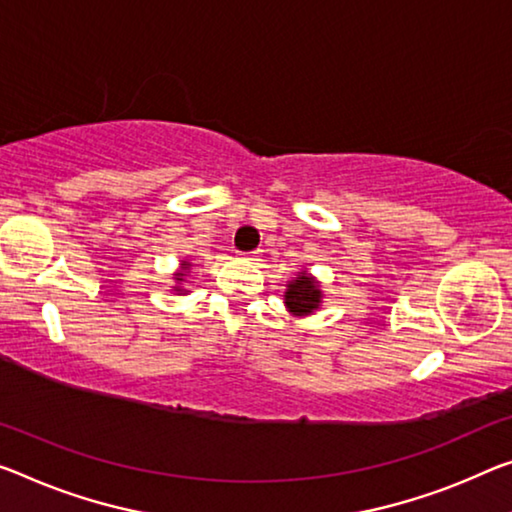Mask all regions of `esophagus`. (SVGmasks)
<instances>
[{
  "label": "esophagus",
  "instance_id": "1",
  "mask_svg": "<svg viewBox=\"0 0 512 512\" xmlns=\"http://www.w3.org/2000/svg\"><path fill=\"white\" fill-rule=\"evenodd\" d=\"M245 261H258V256H261V251H249V254H240Z\"/></svg>",
  "mask_w": 512,
  "mask_h": 512
}]
</instances>
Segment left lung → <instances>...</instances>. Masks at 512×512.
I'll use <instances>...</instances> for the list:
<instances>
[{
    "instance_id": "obj_1",
    "label": "left lung",
    "mask_w": 512,
    "mask_h": 512,
    "mask_svg": "<svg viewBox=\"0 0 512 512\" xmlns=\"http://www.w3.org/2000/svg\"><path fill=\"white\" fill-rule=\"evenodd\" d=\"M322 302L320 283L311 277L309 272L302 270L293 281H288L286 295H283V304L293 316H309V313L318 311Z\"/></svg>"
}]
</instances>
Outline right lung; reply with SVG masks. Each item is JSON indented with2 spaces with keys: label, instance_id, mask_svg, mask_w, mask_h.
Segmentation results:
<instances>
[{
  "label": "right lung",
  "instance_id": "obj_1",
  "mask_svg": "<svg viewBox=\"0 0 512 512\" xmlns=\"http://www.w3.org/2000/svg\"><path fill=\"white\" fill-rule=\"evenodd\" d=\"M180 265H183L185 270H187V267H190V263H187V261H183ZM183 279H185V272H178V274H176V281H178V283H183ZM174 290H176L178 295H185V293H187V290H185L183 286H174Z\"/></svg>",
  "mask_w": 512,
  "mask_h": 512
}]
</instances>
